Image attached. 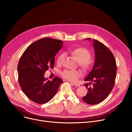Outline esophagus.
I'll return each instance as SVG.
<instances>
[{
    "mask_svg": "<svg viewBox=\"0 0 132 132\" xmlns=\"http://www.w3.org/2000/svg\"><path fill=\"white\" fill-rule=\"evenodd\" d=\"M74 86H77V87H79V86H80V85L79 84H78V83H72Z\"/></svg>",
    "mask_w": 132,
    "mask_h": 132,
    "instance_id": "34e87169",
    "label": "esophagus"
}]
</instances>
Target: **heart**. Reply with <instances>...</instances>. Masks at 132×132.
<instances>
[{
	"mask_svg": "<svg viewBox=\"0 0 132 132\" xmlns=\"http://www.w3.org/2000/svg\"><path fill=\"white\" fill-rule=\"evenodd\" d=\"M71 54L75 56L79 61V64L80 67L84 70L88 69L90 67V61L91 54L87 49L83 48L74 49L70 52ZM65 54L61 53L57 58V63L61 64L64 61ZM81 73L78 70H64L61 72V76L64 78L70 81H76L78 78L81 76Z\"/></svg>",
	"mask_w": 132,
	"mask_h": 132,
	"instance_id": "heart-1",
	"label": "heart"
}]
</instances>
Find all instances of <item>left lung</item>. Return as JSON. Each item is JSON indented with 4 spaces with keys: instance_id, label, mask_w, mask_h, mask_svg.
<instances>
[{
    "instance_id": "obj_1",
    "label": "left lung",
    "mask_w": 132,
    "mask_h": 132,
    "mask_svg": "<svg viewBox=\"0 0 132 132\" xmlns=\"http://www.w3.org/2000/svg\"><path fill=\"white\" fill-rule=\"evenodd\" d=\"M86 40L91 41V38ZM93 46L95 64L84 79L89 83L84 84L88 92L82 98L84 102L90 105L99 104L108 97L114 85L117 68L114 56L107 47L95 39Z\"/></svg>"
}]
</instances>
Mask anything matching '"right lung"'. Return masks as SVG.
<instances>
[{
  "mask_svg": "<svg viewBox=\"0 0 132 132\" xmlns=\"http://www.w3.org/2000/svg\"><path fill=\"white\" fill-rule=\"evenodd\" d=\"M61 40L45 37L31 44L22 54L18 65L19 83L30 100L45 104L56 95L63 80L58 77L52 81L44 77L53 69L55 56L62 48Z\"/></svg>",
  "mask_w": 132,
  "mask_h": 132,
  "instance_id": "obj_1",
  "label": "right lung"
}]
</instances>
